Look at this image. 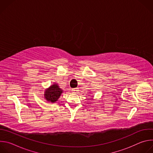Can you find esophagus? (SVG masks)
Returning a JSON list of instances; mask_svg holds the SVG:
<instances>
[{"label":"esophagus","instance_id":"obj_1","mask_svg":"<svg viewBox=\"0 0 153 153\" xmlns=\"http://www.w3.org/2000/svg\"><path fill=\"white\" fill-rule=\"evenodd\" d=\"M71 90H72V91L74 92V93L78 91V89H77V88H73V89H72Z\"/></svg>","mask_w":153,"mask_h":153}]
</instances>
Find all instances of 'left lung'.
Instances as JSON below:
<instances>
[{
    "mask_svg": "<svg viewBox=\"0 0 153 153\" xmlns=\"http://www.w3.org/2000/svg\"><path fill=\"white\" fill-rule=\"evenodd\" d=\"M91 97H92V96H91Z\"/></svg>",
    "mask_w": 153,
    "mask_h": 153,
    "instance_id": "1",
    "label": "left lung"
}]
</instances>
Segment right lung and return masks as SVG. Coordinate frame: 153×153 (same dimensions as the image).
Returning a JSON list of instances; mask_svg holds the SVG:
<instances>
[{"label":"right lung","instance_id":"right-lung-1","mask_svg":"<svg viewBox=\"0 0 153 153\" xmlns=\"http://www.w3.org/2000/svg\"><path fill=\"white\" fill-rule=\"evenodd\" d=\"M63 90L60 88L59 85L56 83H53L48 88L44 91V99L48 102L51 103H54L58 100L60 97Z\"/></svg>","mask_w":153,"mask_h":153}]
</instances>
